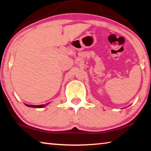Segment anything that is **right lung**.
I'll list each match as a JSON object with an SVG mask.
<instances>
[{"mask_svg": "<svg viewBox=\"0 0 151 151\" xmlns=\"http://www.w3.org/2000/svg\"><path fill=\"white\" fill-rule=\"evenodd\" d=\"M48 104H49V103H48ZM48 104H44V105H40V106H33V105H27V104H25V106H27V107H35V108H42V107H44V106H47V105Z\"/></svg>", "mask_w": 151, "mask_h": 151, "instance_id": "obj_1", "label": "right lung"}]
</instances>
